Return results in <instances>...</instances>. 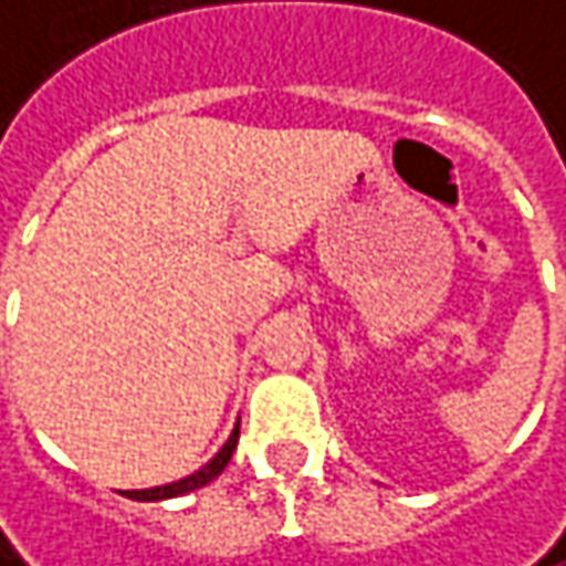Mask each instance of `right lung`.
I'll list each match as a JSON object with an SVG mask.
<instances>
[{"mask_svg":"<svg viewBox=\"0 0 566 566\" xmlns=\"http://www.w3.org/2000/svg\"><path fill=\"white\" fill-rule=\"evenodd\" d=\"M234 448H238V428L231 431V438L222 444V451L209 461L206 467H199L196 473H189V476H182L177 483H167V486H154V490H132L128 493V500H142V503H150V500H174V496H182V493H192V490H199V486H206V483H212L219 473H222L228 461H231V454H234Z\"/></svg>","mask_w":566,"mask_h":566,"instance_id":"1","label":"right lung"}]
</instances>
